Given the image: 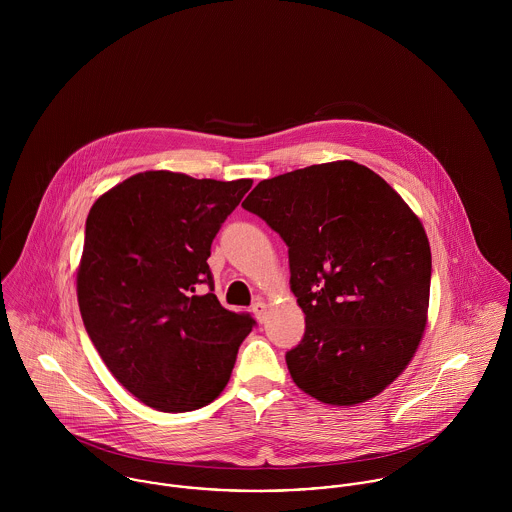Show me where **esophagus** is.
<instances>
[{"label": "esophagus", "mask_w": 512, "mask_h": 512, "mask_svg": "<svg viewBox=\"0 0 512 512\" xmlns=\"http://www.w3.org/2000/svg\"><path fill=\"white\" fill-rule=\"evenodd\" d=\"M252 313H254V317H256L258 321H264V317H266V303L260 301V299H256V301L252 303Z\"/></svg>", "instance_id": "34e87169"}]
</instances>
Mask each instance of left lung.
Masks as SVG:
<instances>
[{
	"label": "left lung",
	"mask_w": 512,
	"mask_h": 512,
	"mask_svg": "<svg viewBox=\"0 0 512 512\" xmlns=\"http://www.w3.org/2000/svg\"><path fill=\"white\" fill-rule=\"evenodd\" d=\"M242 207L288 244L305 333L286 353L309 396L353 406L382 392L414 357L428 315L432 252L402 197L355 161L260 181Z\"/></svg>",
	"instance_id": "8db88e82"
}]
</instances>
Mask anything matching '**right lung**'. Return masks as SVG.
<instances>
[{
    "instance_id": "right-lung-1",
    "label": "right lung",
    "mask_w": 512,
    "mask_h": 512,
    "mask_svg": "<svg viewBox=\"0 0 512 512\" xmlns=\"http://www.w3.org/2000/svg\"><path fill=\"white\" fill-rule=\"evenodd\" d=\"M250 179L215 181L146 171L90 209L76 278L98 355L149 408L191 412L226 386L256 325L220 305L207 264L222 222Z\"/></svg>"
}]
</instances>
